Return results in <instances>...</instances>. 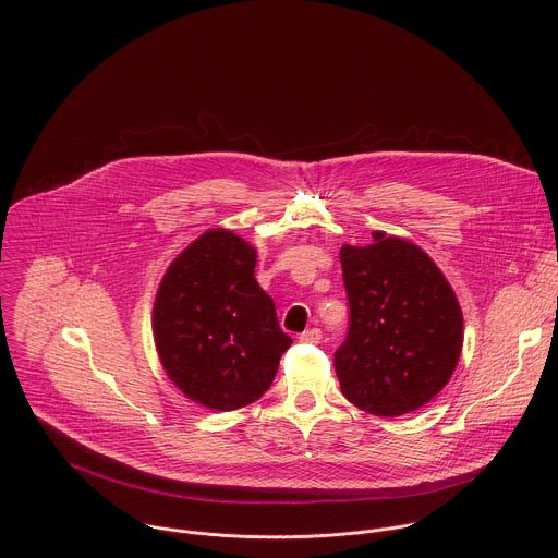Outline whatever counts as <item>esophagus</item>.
Returning <instances> with one entry per match:
<instances>
[{"label":"esophagus","instance_id":"esophagus-1","mask_svg":"<svg viewBox=\"0 0 558 558\" xmlns=\"http://www.w3.org/2000/svg\"><path fill=\"white\" fill-rule=\"evenodd\" d=\"M298 340L304 342V344H317L323 340V331L320 329H306L304 333L298 336Z\"/></svg>","mask_w":558,"mask_h":558}]
</instances>
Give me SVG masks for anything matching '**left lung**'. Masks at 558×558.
<instances>
[{"mask_svg": "<svg viewBox=\"0 0 558 558\" xmlns=\"http://www.w3.org/2000/svg\"><path fill=\"white\" fill-rule=\"evenodd\" d=\"M351 327L336 351L347 400L377 417L426 407L450 381L463 347L459 300L415 243L373 231L366 247L342 245Z\"/></svg>", "mask_w": 558, "mask_h": 558, "instance_id": "obj_1", "label": "left lung"}]
</instances>
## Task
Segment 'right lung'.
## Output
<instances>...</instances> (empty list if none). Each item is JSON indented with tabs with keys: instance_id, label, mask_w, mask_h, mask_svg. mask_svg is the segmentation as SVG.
<instances>
[{
	"instance_id": "1",
	"label": "right lung",
	"mask_w": 558,
	"mask_h": 558,
	"mask_svg": "<svg viewBox=\"0 0 558 558\" xmlns=\"http://www.w3.org/2000/svg\"><path fill=\"white\" fill-rule=\"evenodd\" d=\"M256 258L245 238L207 229L172 260L154 298L158 360L187 400L209 411L260 400L291 347L256 282Z\"/></svg>"
}]
</instances>
